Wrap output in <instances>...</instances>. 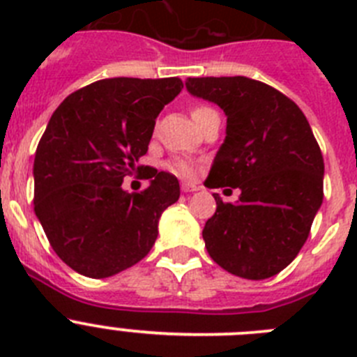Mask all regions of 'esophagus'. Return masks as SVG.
<instances>
[{"mask_svg": "<svg viewBox=\"0 0 357 357\" xmlns=\"http://www.w3.org/2000/svg\"><path fill=\"white\" fill-rule=\"evenodd\" d=\"M200 189V185L195 184V182H182V191L184 193H191V191H198Z\"/></svg>", "mask_w": 357, "mask_h": 357, "instance_id": "34e87169", "label": "esophagus"}]
</instances>
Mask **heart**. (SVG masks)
Listing matches in <instances>:
<instances>
[{
    "mask_svg": "<svg viewBox=\"0 0 357 357\" xmlns=\"http://www.w3.org/2000/svg\"><path fill=\"white\" fill-rule=\"evenodd\" d=\"M216 114V110L211 109L209 105H193L191 107V118L195 119V123H197L198 127H202V123L206 121V119H209L211 116ZM168 169L169 172H173L175 175H181V176H189L193 175V164L189 162V160H184V159H173V160H168Z\"/></svg>",
    "mask_w": 357,
    "mask_h": 357,
    "instance_id": "obj_1",
    "label": "heart"
}]
</instances>
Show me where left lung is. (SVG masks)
Wrapping results in <instances>:
<instances>
[{
    "mask_svg": "<svg viewBox=\"0 0 357 357\" xmlns=\"http://www.w3.org/2000/svg\"><path fill=\"white\" fill-rule=\"evenodd\" d=\"M191 94L227 114L207 188H239L238 204L218 195L202 230L213 261L261 280L284 270L304 247L324 200V157L304 112L272 85L247 77L188 78Z\"/></svg>",
    "mask_w": 357,
    "mask_h": 357,
    "instance_id": "8db88e82",
    "label": "left lung"
}]
</instances>
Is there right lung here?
<instances>
[{
	"mask_svg": "<svg viewBox=\"0 0 357 357\" xmlns=\"http://www.w3.org/2000/svg\"><path fill=\"white\" fill-rule=\"evenodd\" d=\"M184 84L105 78L69 94L37 144L33 211L55 254L93 279L139 263L155 243L162 211L181 197L176 176L148 168L150 185L123 191L148 151L155 119Z\"/></svg>",
	"mask_w": 357,
	"mask_h": 357,
	"instance_id": "obj_1",
	"label": "right lung"
}]
</instances>
